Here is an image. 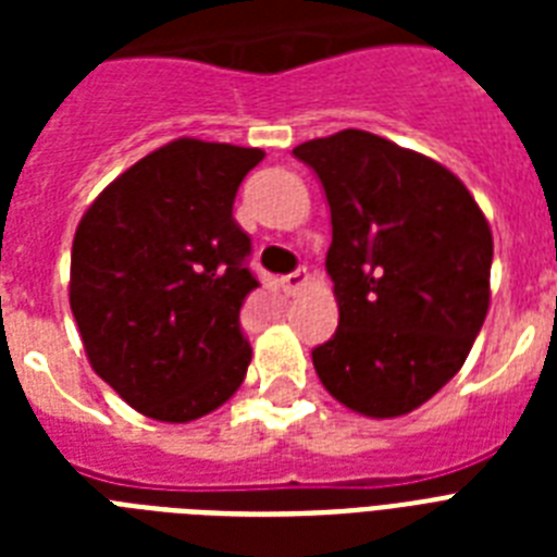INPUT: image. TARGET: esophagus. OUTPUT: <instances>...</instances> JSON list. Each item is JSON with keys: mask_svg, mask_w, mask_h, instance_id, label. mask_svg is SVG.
Masks as SVG:
<instances>
[{"mask_svg": "<svg viewBox=\"0 0 557 557\" xmlns=\"http://www.w3.org/2000/svg\"><path fill=\"white\" fill-rule=\"evenodd\" d=\"M306 283H309V271H306V269H297V271H292L288 277H283V286H286L288 295H297V292H304Z\"/></svg>", "mask_w": 557, "mask_h": 557, "instance_id": "1", "label": "esophagus"}]
</instances>
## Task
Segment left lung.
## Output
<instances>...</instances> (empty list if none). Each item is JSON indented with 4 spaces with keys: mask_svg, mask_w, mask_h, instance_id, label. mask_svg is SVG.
Returning <instances> with one entry per match:
<instances>
[{
    "mask_svg": "<svg viewBox=\"0 0 557 557\" xmlns=\"http://www.w3.org/2000/svg\"><path fill=\"white\" fill-rule=\"evenodd\" d=\"M295 156L332 213L338 330L312 349L314 372L356 413H410L466 364L488 314V219L440 161L364 129L312 138Z\"/></svg>",
    "mask_w": 557,
    "mask_h": 557,
    "instance_id": "obj_1",
    "label": "left lung"
}]
</instances>
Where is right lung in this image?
I'll return each mask as SVG.
<instances>
[{
  "label": "right lung",
  "instance_id": "right-lung-1",
  "mask_svg": "<svg viewBox=\"0 0 557 557\" xmlns=\"http://www.w3.org/2000/svg\"><path fill=\"white\" fill-rule=\"evenodd\" d=\"M265 159L257 147L176 138L83 213L69 304L91 370L138 413L193 422L234 396L251 364L239 326L260 286L236 190Z\"/></svg>",
  "mask_w": 557,
  "mask_h": 557
}]
</instances>
